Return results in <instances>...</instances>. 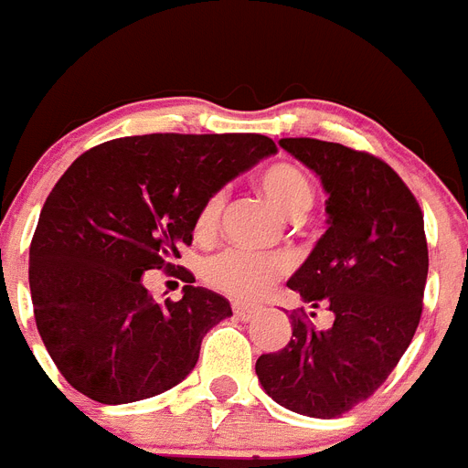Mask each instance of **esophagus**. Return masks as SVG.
<instances>
[{
	"instance_id": "obj_1",
	"label": "esophagus",
	"mask_w": 468,
	"mask_h": 468,
	"mask_svg": "<svg viewBox=\"0 0 468 468\" xmlns=\"http://www.w3.org/2000/svg\"><path fill=\"white\" fill-rule=\"evenodd\" d=\"M233 312H235V316H238V319L250 321L254 314L259 312V309L252 307V304H245V302H233Z\"/></svg>"
}]
</instances>
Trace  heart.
Instances as JSON below:
<instances>
[{"label": "heart", "mask_w": 468, "mask_h": 468, "mask_svg": "<svg viewBox=\"0 0 468 468\" xmlns=\"http://www.w3.org/2000/svg\"><path fill=\"white\" fill-rule=\"evenodd\" d=\"M259 190L264 192L271 204L288 218H302L312 209L314 187L307 174L292 164H273L259 176ZM226 195L214 192L204 199L195 218V233L211 235L221 221ZM288 271V261L282 257H261L245 250H223L207 259L204 281L218 292L235 300H257L273 285V281Z\"/></svg>", "instance_id": "heart-1"}]
</instances>
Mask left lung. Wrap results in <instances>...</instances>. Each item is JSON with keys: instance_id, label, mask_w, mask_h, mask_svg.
<instances>
[{"instance_id": "8db88e82", "label": "left lung", "mask_w": 468, "mask_h": 468, "mask_svg": "<svg viewBox=\"0 0 468 468\" xmlns=\"http://www.w3.org/2000/svg\"><path fill=\"white\" fill-rule=\"evenodd\" d=\"M321 178L328 230L288 288L333 325L290 314L292 337L257 359L261 388L281 407L333 419L371 398L407 352L421 319L428 245L421 207L386 161L314 137H282Z\"/></svg>"}]
</instances>
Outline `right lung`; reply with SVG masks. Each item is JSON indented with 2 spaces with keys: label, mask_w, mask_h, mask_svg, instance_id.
Segmentation results:
<instances>
[{
  "label": "right lung",
  "mask_w": 468,
  "mask_h": 468,
  "mask_svg": "<svg viewBox=\"0 0 468 468\" xmlns=\"http://www.w3.org/2000/svg\"><path fill=\"white\" fill-rule=\"evenodd\" d=\"M276 152L257 133H152L101 143L70 164L40 211L27 273L42 343L78 392L137 402L195 368L202 337L230 304L195 285L183 300L156 302L144 271L171 269L204 199Z\"/></svg>",
  "instance_id": "right-lung-1"
}]
</instances>
